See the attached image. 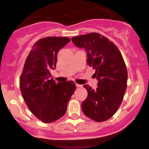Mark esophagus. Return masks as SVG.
Returning <instances> with one entry per match:
<instances>
[{
    "mask_svg": "<svg viewBox=\"0 0 149 149\" xmlns=\"http://www.w3.org/2000/svg\"><path fill=\"white\" fill-rule=\"evenodd\" d=\"M76 85L77 88H81V87H82V85L78 84V83H76Z\"/></svg>",
    "mask_w": 149,
    "mask_h": 149,
    "instance_id": "1",
    "label": "esophagus"
}]
</instances>
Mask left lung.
<instances>
[{"instance_id": "obj_1", "label": "left lung", "mask_w": 149, "mask_h": 149, "mask_svg": "<svg viewBox=\"0 0 149 149\" xmlns=\"http://www.w3.org/2000/svg\"><path fill=\"white\" fill-rule=\"evenodd\" d=\"M75 45L87 53V64L95 70L97 88L83 87L88 97L82 103L85 116L97 122L111 118L120 106L127 88V71L122 54L111 41L97 33L73 37Z\"/></svg>"}]
</instances>
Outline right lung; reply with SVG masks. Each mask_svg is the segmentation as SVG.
<instances>
[{
  "instance_id": "add662e5",
  "label": "right lung",
  "mask_w": 149,
  "mask_h": 149,
  "mask_svg": "<svg viewBox=\"0 0 149 149\" xmlns=\"http://www.w3.org/2000/svg\"><path fill=\"white\" fill-rule=\"evenodd\" d=\"M71 39L47 37L34 44L20 76V90L34 116L50 123L64 115L67 103L76 90L73 81L56 83L49 71L56 67L57 53Z\"/></svg>"
}]
</instances>
